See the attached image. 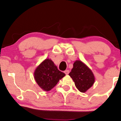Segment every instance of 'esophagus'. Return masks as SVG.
Segmentation results:
<instances>
[{"mask_svg":"<svg viewBox=\"0 0 121 121\" xmlns=\"http://www.w3.org/2000/svg\"><path fill=\"white\" fill-rule=\"evenodd\" d=\"M64 73H65V74L68 75L69 73V70H66L64 71Z\"/></svg>","mask_w":121,"mask_h":121,"instance_id":"obj_1","label":"esophagus"}]
</instances>
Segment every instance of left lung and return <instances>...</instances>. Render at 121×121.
<instances>
[{
    "label": "left lung",
    "mask_w": 121,
    "mask_h": 121,
    "mask_svg": "<svg viewBox=\"0 0 121 121\" xmlns=\"http://www.w3.org/2000/svg\"><path fill=\"white\" fill-rule=\"evenodd\" d=\"M69 75L74 82L77 89L82 93L86 92L95 82V77L91 69L80 60L74 62Z\"/></svg>",
    "instance_id": "1"
}]
</instances>
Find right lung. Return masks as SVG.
I'll list each match as a JSON object with an SVG mask.
<instances>
[{
  "mask_svg": "<svg viewBox=\"0 0 121 121\" xmlns=\"http://www.w3.org/2000/svg\"><path fill=\"white\" fill-rule=\"evenodd\" d=\"M65 76V73L60 71L52 60L49 59L44 60L34 72V78L37 85L46 91L53 88Z\"/></svg>",
  "mask_w": 121,
  "mask_h": 121,
  "instance_id": "obj_1",
  "label": "right lung"
}]
</instances>
